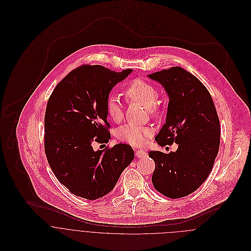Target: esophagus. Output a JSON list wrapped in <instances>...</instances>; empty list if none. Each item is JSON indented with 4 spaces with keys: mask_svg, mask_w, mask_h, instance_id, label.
<instances>
[{
    "mask_svg": "<svg viewBox=\"0 0 251 251\" xmlns=\"http://www.w3.org/2000/svg\"><path fill=\"white\" fill-rule=\"evenodd\" d=\"M135 153H136V156H137L138 158L147 156V152H146L145 151H143V150H137V151H135Z\"/></svg>",
    "mask_w": 251,
    "mask_h": 251,
    "instance_id": "obj_1",
    "label": "esophagus"
}]
</instances>
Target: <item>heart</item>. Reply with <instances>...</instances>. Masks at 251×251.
<instances>
[{"label": "heart", "mask_w": 251, "mask_h": 251, "mask_svg": "<svg viewBox=\"0 0 251 251\" xmlns=\"http://www.w3.org/2000/svg\"><path fill=\"white\" fill-rule=\"evenodd\" d=\"M126 98L128 100H133L147 106L151 113H155L158 110L157 90L150 82L141 79L131 81L126 86ZM106 110L109 118L114 122H120L123 119V106L117 97H110L108 99ZM150 134L151 131L147 127L136 125H126L117 130L116 137L126 143L141 146L147 141Z\"/></svg>", "instance_id": "1"}]
</instances>
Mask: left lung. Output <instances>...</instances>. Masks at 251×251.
Masks as SVG:
<instances>
[{
  "instance_id": "left-lung-1",
  "label": "left lung",
  "mask_w": 251,
  "mask_h": 251,
  "mask_svg": "<svg viewBox=\"0 0 251 251\" xmlns=\"http://www.w3.org/2000/svg\"><path fill=\"white\" fill-rule=\"evenodd\" d=\"M165 90L169 103L165 124L155 136L161 146L178 144L165 153L151 151L154 188L171 199L194 192L210 175L220 143V125L207 88L182 68L148 75Z\"/></svg>"
}]
</instances>
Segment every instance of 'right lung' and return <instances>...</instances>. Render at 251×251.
<instances>
[{
  "label": "right lung",
  "mask_w": 251,
  "mask_h": 251,
  "mask_svg": "<svg viewBox=\"0 0 251 251\" xmlns=\"http://www.w3.org/2000/svg\"><path fill=\"white\" fill-rule=\"evenodd\" d=\"M132 70L116 72L101 66H82L70 72L54 89L45 112L44 149L59 181L72 194L96 200L113 190L134 158L129 145L107 143V103L111 90Z\"/></svg>",
  "instance_id": "1"
}]
</instances>
